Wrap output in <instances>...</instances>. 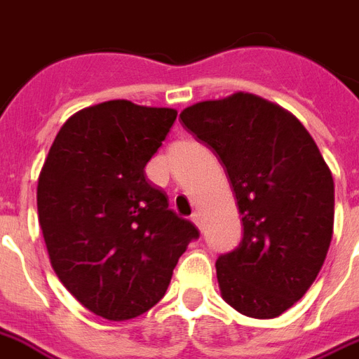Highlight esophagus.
Masks as SVG:
<instances>
[{
	"instance_id": "esophagus-1",
	"label": "esophagus",
	"mask_w": 359,
	"mask_h": 359,
	"mask_svg": "<svg viewBox=\"0 0 359 359\" xmlns=\"http://www.w3.org/2000/svg\"><path fill=\"white\" fill-rule=\"evenodd\" d=\"M191 221H194L195 226H197V229L201 230V215L197 214V212H194V214H191Z\"/></svg>"
}]
</instances>
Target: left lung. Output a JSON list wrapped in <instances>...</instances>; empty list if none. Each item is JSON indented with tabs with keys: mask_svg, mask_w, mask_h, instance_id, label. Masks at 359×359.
<instances>
[{
	"mask_svg": "<svg viewBox=\"0 0 359 359\" xmlns=\"http://www.w3.org/2000/svg\"><path fill=\"white\" fill-rule=\"evenodd\" d=\"M180 119L219 156L243 221L240 245L215 262L221 297L247 317H278L330 247L334 179L321 151L293 114L245 92L191 104Z\"/></svg>",
	"mask_w": 359,
	"mask_h": 359,
	"instance_id": "1",
	"label": "left lung"
}]
</instances>
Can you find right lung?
Masks as SVG:
<instances>
[{"instance_id":"add662e5","label":"right lung","mask_w":359,"mask_h":359,"mask_svg":"<svg viewBox=\"0 0 359 359\" xmlns=\"http://www.w3.org/2000/svg\"><path fill=\"white\" fill-rule=\"evenodd\" d=\"M175 119L177 110L125 99L79 110L60 127L38 177V221L55 273L109 321L153 308L199 238L145 177Z\"/></svg>"}]
</instances>
